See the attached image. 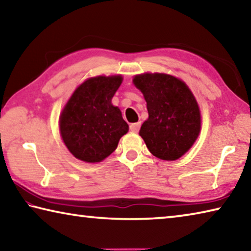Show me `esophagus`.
Listing matches in <instances>:
<instances>
[{
  "mask_svg": "<svg viewBox=\"0 0 251 251\" xmlns=\"http://www.w3.org/2000/svg\"><path fill=\"white\" fill-rule=\"evenodd\" d=\"M141 128V123H134V124H130L129 129L134 133H137V131Z\"/></svg>",
  "mask_w": 251,
  "mask_h": 251,
  "instance_id": "obj_1",
  "label": "esophagus"
}]
</instances>
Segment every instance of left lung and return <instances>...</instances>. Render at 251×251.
<instances>
[{"label": "left lung", "mask_w": 251, "mask_h": 251, "mask_svg": "<svg viewBox=\"0 0 251 251\" xmlns=\"http://www.w3.org/2000/svg\"><path fill=\"white\" fill-rule=\"evenodd\" d=\"M133 82L148 110L139 135L157 158L178 159L201 131V112L193 93L182 80L167 74L136 75Z\"/></svg>", "instance_id": "1"}]
</instances>
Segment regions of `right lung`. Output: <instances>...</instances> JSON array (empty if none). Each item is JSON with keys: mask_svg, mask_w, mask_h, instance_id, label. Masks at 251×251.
I'll return each mask as SVG.
<instances>
[{"mask_svg": "<svg viewBox=\"0 0 251 251\" xmlns=\"http://www.w3.org/2000/svg\"><path fill=\"white\" fill-rule=\"evenodd\" d=\"M123 77L97 76L76 88L59 117V130L76 158L99 163L116 150L128 125L112 99Z\"/></svg>", "mask_w": 251, "mask_h": 251, "instance_id": "add662e5", "label": "right lung"}]
</instances>
